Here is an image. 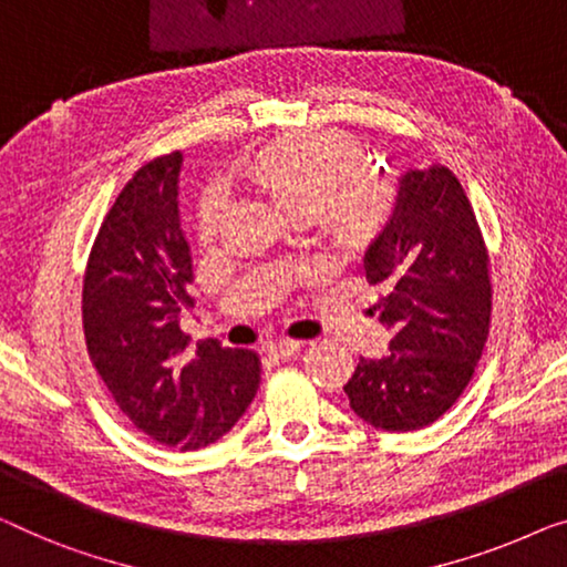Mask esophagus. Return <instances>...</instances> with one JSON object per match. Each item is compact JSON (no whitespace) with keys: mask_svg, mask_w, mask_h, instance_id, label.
Wrapping results in <instances>:
<instances>
[{"mask_svg":"<svg viewBox=\"0 0 567 567\" xmlns=\"http://www.w3.org/2000/svg\"><path fill=\"white\" fill-rule=\"evenodd\" d=\"M303 348V342H299V340H274V342H268L266 344V350H268V355H274V358H291L293 352H299Z\"/></svg>","mask_w":567,"mask_h":567,"instance_id":"obj_1","label":"esophagus"}]
</instances>
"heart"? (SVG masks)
<instances>
[{"label":"heart","instance_id":"1","mask_svg":"<svg viewBox=\"0 0 567 567\" xmlns=\"http://www.w3.org/2000/svg\"><path fill=\"white\" fill-rule=\"evenodd\" d=\"M248 174L301 223L319 217L342 248H363L391 223L396 196L368 174V153L350 135L311 130L281 137L252 155ZM227 212V192L212 186L199 204V235L212 240Z\"/></svg>","mask_w":567,"mask_h":567}]
</instances>
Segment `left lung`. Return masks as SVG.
Returning a JSON list of instances; mask_svg holds the SVG:
<instances>
[{"instance_id":"8db88e82","label":"left lung","mask_w":567,"mask_h":567,"mask_svg":"<svg viewBox=\"0 0 567 567\" xmlns=\"http://www.w3.org/2000/svg\"><path fill=\"white\" fill-rule=\"evenodd\" d=\"M365 276L383 286L373 311L393 338L385 358H360L344 383L350 409L375 430H422L461 399L491 324L488 250L453 171L434 163L399 178Z\"/></svg>"}]
</instances>
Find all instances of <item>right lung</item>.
I'll use <instances>...</instances> for the list:
<instances>
[{
	"mask_svg": "<svg viewBox=\"0 0 567 567\" xmlns=\"http://www.w3.org/2000/svg\"><path fill=\"white\" fill-rule=\"evenodd\" d=\"M182 153L161 155L122 188L84 276L89 358L122 414L166 447L199 450L245 414L260 383L256 350L204 340L188 350L192 250L178 217Z\"/></svg>",
	"mask_w": 567,
	"mask_h": 567,
	"instance_id": "right-lung-1",
	"label": "right lung"
}]
</instances>
